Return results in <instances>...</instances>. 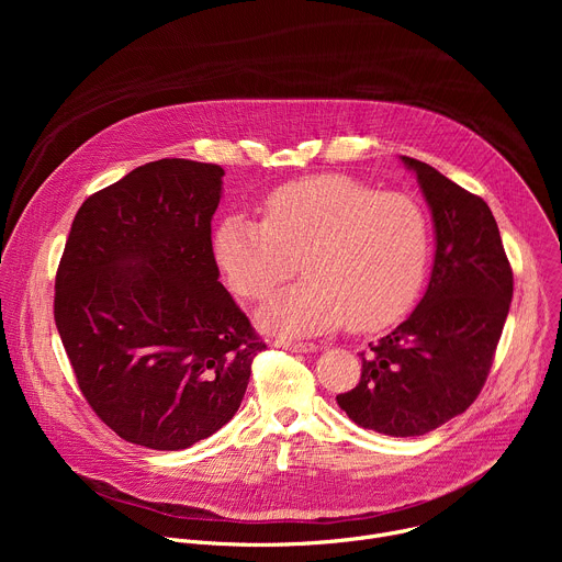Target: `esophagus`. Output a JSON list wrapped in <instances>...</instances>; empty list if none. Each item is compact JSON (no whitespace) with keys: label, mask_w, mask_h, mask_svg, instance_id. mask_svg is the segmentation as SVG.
Here are the masks:
<instances>
[{"label":"esophagus","mask_w":562,"mask_h":562,"mask_svg":"<svg viewBox=\"0 0 562 562\" xmlns=\"http://www.w3.org/2000/svg\"><path fill=\"white\" fill-rule=\"evenodd\" d=\"M276 347H278V349H286V351H295V353H308V351H315V345H313V342L286 340V338H276Z\"/></svg>","instance_id":"esophagus-1"}]
</instances>
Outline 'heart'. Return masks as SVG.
<instances>
[{
  "mask_svg": "<svg viewBox=\"0 0 562 562\" xmlns=\"http://www.w3.org/2000/svg\"><path fill=\"white\" fill-rule=\"evenodd\" d=\"M431 239V220L414 195L329 173L276 189L265 222L224 217L213 254L233 291L254 302L271 297L302 262L306 278L260 313L269 329L308 336L349 319L353 331H378L416 304Z\"/></svg>",
  "mask_w": 562,
  "mask_h": 562,
  "instance_id": "1",
  "label": "heart"
}]
</instances>
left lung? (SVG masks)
Segmentation results:
<instances>
[{
  "instance_id": "left-lung-1",
  "label": "left lung",
  "mask_w": 562,
  "mask_h": 562,
  "mask_svg": "<svg viewBox=\"0 0 562 562\" xmlns=\"http://www.w3.org/2000/svg\"><path fill=\"white\" fill-rule=\"evenodd\" d=\"M416 171L436 226L429 289L416 311L362 356L360 382L340 409L393 438L434 431L467 412L485 386L514 295V273L492 209L434 167Z\"/></svg>"
}]
</instances>
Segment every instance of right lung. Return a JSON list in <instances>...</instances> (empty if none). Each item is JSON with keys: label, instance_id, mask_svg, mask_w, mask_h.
I'll use <instances>...</instances> for the list:
<instances>
[{"label": "right lung", "instance_id": "obj_1", "mask_svg": "<svg viewBox=\"0 0 562 562\" xmlns=\"http://www.w3.org/2000/svg\"><path fill=\"white\" fill-rule=\"evenodd\" d=\"M222 167L165 157L79 206L55 325L79 391L120 438L178 451L222 429L267 349L217 282Z\"/></svg>", "mask_w": 562, "mask_h": 562}]
</instances>
